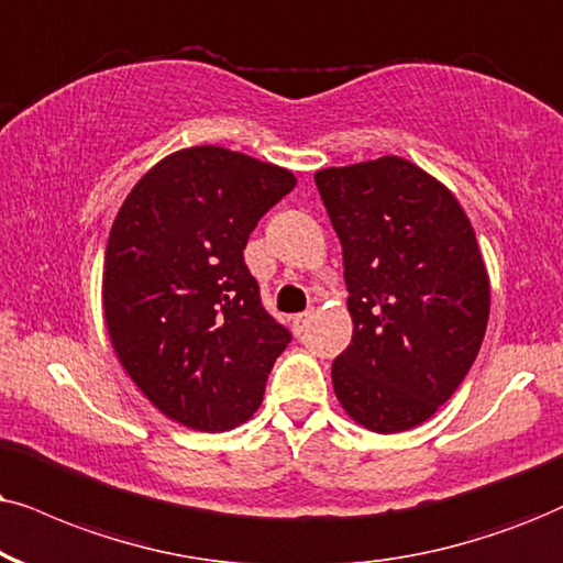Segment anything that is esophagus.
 Segmentation results:
<instances>
[{
    "instance_id": "34e87169",
    "label": "esophagus",
    "mask_w": 563,
    "mask_h": 563,
    "mask_svg": "<svg viewBox=\"0 0 563 563\" xmlns=\"http://www.w3.org/2000/svg\"><path fill=\"white\" fill-rule=\"evenodd\" d=\"M309 319H311V311H303V314H296V317H294V332L301 334V332L306 330V324H309Z\"/></svg>"
}]
</instances>
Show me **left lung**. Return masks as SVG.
<instances>
[{
    "label": "left lung",
    "instance_id": "left-lung-1",
    "mask_svg": "<svg viewBox=\"0 0 563 563\" xmlns=\"http://www.w3.org/2000/svg\"><path fill=\"white\" fill-rule=\"evenodd\" d=\"M314 181L343 244L353 317L334 395L368 431H408L450 400L481 351L490 288L475 231L444 184L397 155Z\"/></svg>",
    "mask_w": 563,
    "mask_h": 563
}]
</instances>
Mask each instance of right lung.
<instances>
[{"mask_svg":"<svg viewBox=\"0 0 563 563\" xmlns=\"http://www.w3.org/2000/svg\"><path fill=\"white\" fill-rule=\"evenodd\" d=\"M294 187L273 163L187 147L147 170L113 220L106 327L126 374L170 421L218 433L262 405L290 332L262 306L244 249Z\"/></svg>","mask_w":563,"mask_h":563,"instance_id":"1","label":"right lung"}]
</instances>
